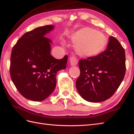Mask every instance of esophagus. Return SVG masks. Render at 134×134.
<instances>
[{"label": "esophagus", "mask_w": 134, "mask_h": 134, "mask_svg": "<svg viewBox=\"0 0 134 134\" xmlns=\"http://www.w3.org/2000/svg\"><path fill=\"white\" fill-rule=\"evenodd\" d=\"M78 63V60L75 56H71L70 58V64L71 65H76Z\"/></svg>", "instance_id": "1"}]
</instances>
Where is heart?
I'll return each instance as SVG.
<instances>
[{"label": "heart", "mask_w": 134, "mask_h": 134, "mask_svg": "<svg viewBox=\"0 0 134 134\" xmlns=\"http://www.w3.org/2000/svg\"><path fill=\"white\" fill-rule=\"evenodd\" d=\"M71 40L76 44V53L86 57L98 55L104 49L108 41L103 33L89 27L83 28L74 33L71 37Z\"/></svg>", "instance_id": "1"}]
</instances>
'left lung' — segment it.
I'll use <instances>...</instances> for the list:
<instances>
[{"label":"left lung","mask_w":134,"mask_h":134,"mask_svg":"<svg viewBox=\"0 0 134 134\" xmlns=\"http://www.w3.org/2000/svg\"><path fill=\"white\" fill-rule=\"evenodd\" d=\"M80 75L76 87L85 100L99 102L111 97L126 73L125 51L117 39L110 36L107 49L98 55L79 61Z\"/></svg>","instance_id":"obj_1"}]
</instances>
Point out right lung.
<instances>
[{
  "label": "right lung",
  "instance_id": "obj_1",
  "mask_svg": "<svg viewBox=\"0 0 134 134\" xmlns=\"http://www.w3.org/2000/svg\"><path fill=\"white\" fill-rule=\"evenodd\" d=\"M53 29L46 25L25 33L11 52V79L20 94L30 100L48 98L56 87L57 72L66 68L67 55L62 59L51 55L52 41L45 35Z\"/></svg>",
  "mask_w": 134,
  "mask_h": 134
}]
</instances>
